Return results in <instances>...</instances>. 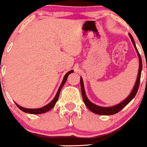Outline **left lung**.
Returning <instances> with one entry per match:
<instances>
[{"instance_id": "8db88e82", "label": "left lung", "mask_w": 147, "mask_h": 147, "mask_svg": "<svg viewBox=\"0 0 147 147\" xmlns=\"http://www.w3.org/2000/svg\"><path fill=\"white\" fill-rule=\"evenodd\" d=\"M131 38V42H132L133 45H134V47H135L136 50L137 52L138 56H139V72H138V76H137V82H136L135 85H134V88H133V90L131 91V94H129L128 97L125 100H124L123 102H121V103L117 105H115V106L111 107H100L97 106V105H94V104L92 103L90 100L87 99V97H86L85 92H84V86H83V82H82V79L80 78V85H81V91H82V99L83 101H84V105L87 106V107L90 109L91 112H94V113L97 114V115H115V114L119 112L120 110L123 109L124 107L126 106L127 105H128L131 100L135 97L136 94H137L138 89H139V82H140V78H141V73H142V58H141L140 54L138 52V50L136 47L135 42H134V39H133L132 36H131V34H129Z\"/></svg>"}]
</instances>
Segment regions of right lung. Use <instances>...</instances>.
Returning <instances> with one entry per match:
<instances>
[{
  "label": "right lung",
  "instance_id": "add662e5",
  "mask_svg": "<svg viewBox=\"0 0 147 147\" xmlns=\"http://www.w3.org/2000/svg\"><path fill=\"white\" fill-rule=\"evenodd\" d=\"M72 72H73V70L69 71V72H68L65 75L64 79H63V82H62L61 85H60V88H59L58 91H57V94H56V96L55 97V98L53 100V101L50 102L48 105H47L46 106L43 107H42V108H39V109H27V108L22 107L19 106L18 105H17V104H16L17 107L20 109V110L23 111V112H26V113H29V114H35V115H36V114H42V113H45V112H48L49 110H50V109H51L52 108L55 106V105L56 102H57V100H58V98H59V95H60V90H61L62 87H63V85H64L65 82H66L67 79L68 75H69L70 73H72Z\"/></svg>",
  "mask_w": 147,
  "mask_h": 147
}]
</instances>
